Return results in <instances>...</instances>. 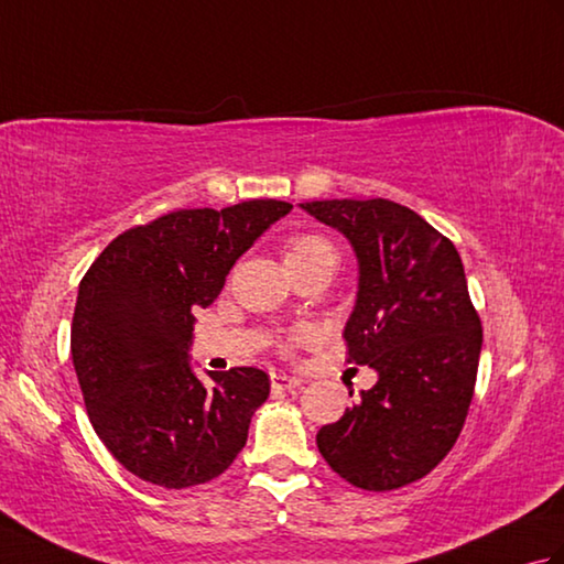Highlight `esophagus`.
<instances>
[{"instance_id":"34e87169","label":"esophagus","mask_w":564,"mask_h":564,"mask_svg":"<svg viewBox=\"0 0 564 564\" xmlns=\"http://www.w3.org/2000/svg\"><path fill=\"white\" fill-rule=\"evenodd\" d=\"M301 386H303L301 378L289 376V373H271V388L273 390H295Z\"/></svg>"}]
</instances>
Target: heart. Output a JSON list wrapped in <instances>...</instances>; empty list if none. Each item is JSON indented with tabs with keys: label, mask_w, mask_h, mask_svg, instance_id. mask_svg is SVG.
<instances>
[{
	"label": "heart",
	"mask_w": 564,
	"mask_h": 564,
	"mask_svg": "<svg viewBox=\"0 0 564 564\" xmlns=\"http://www.w3.org/2000/svg\"><path fill=\"white\" fill-rule=\"evenodd\" d=\"M283 259L289 263L291 271L319 267V263H334L337 267V247H334L325 235L317 232H297L289 237L283 245ZM303 339V337H295Z\"/></svg>",
	"instance_id": "obj_1"
}]
</instances>
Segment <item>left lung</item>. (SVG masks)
I'll return each instance as SVG.
<instances>
[{
    "instance_id": "left-lung-1",
    "label": "left lung",
    "mask_w": 564,
    "mask_h": 564,
    "mask_svg": "<svg viewBox=\"0 0 564 564\" xmlns=\"http://www.w3.org/2000/svg\"><path fill=\"white\" fill-rule=\"evenodd\" d=\"M301 206L354 245L361 275L346 351L351 364L378 370L376 386L317 431V448L368 492L422 480L458 441L480 364L482 325L458 249L388 198Z\"/></svg>"
}]
</instances>
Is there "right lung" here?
I'll return each instance as SVG.
<instances>
[{
	"instance_id": "1",
	"label": "right lung",
	"mask_w": 564,
	"mask_h": 564,
	"mask_svg": "<svg viewBox=\"0 0 564 564\" xmlns=\"http://www.w3.org/2000/svg\"><path fill=\"white\" fill-rule=\"evenodd\" d=\"M291 208L257 198L166 213L118 235L84 273L72 364L94 431L140 480L166 489L210 482L245 448L269 376L230 368L203 386L186 356L191 310L220 295L235 261Z\"/></svg>"
}]
</instances>
